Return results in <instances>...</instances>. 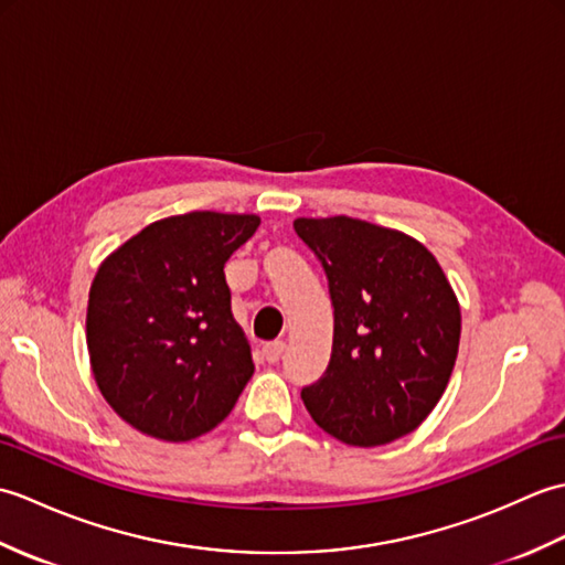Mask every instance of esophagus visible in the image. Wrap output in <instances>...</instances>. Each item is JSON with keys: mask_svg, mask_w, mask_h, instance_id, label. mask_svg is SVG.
I'll return each instance as SVG.
<instances>
[{"mask_svg": "<svg viewBox=\"0 0 565 565\" xmlns=\"http://www.w3.org/2000/svg\"><path fill=\"white\" fill-rule=\"evenodd\" d=\"M284 350H286V344H284L281 340H276V342L264 344V347H262V354H264V359H267L269 364H276V362H279V359H281Z\"/></svg>", "mask_w": 565, "mask_h": 565, "instance_id": "1", "label": "esophagus"}]
</instances>
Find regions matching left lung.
Here are the masks:
<instances>
[{"label": "left lung", "mask_w": 565, "mask_h": 565, "mask_svg": "<svg viewBox=\"0 0 565 565\" xmlns=\"http://www.w3.org/2000/svg\"><path fill=\"white\" fill-rule=\"evenodd\" d=\"M334 308L326 376L301 391L310 417L352 447L411 435L447 391L461 308L437 257L393 227L350 215L296 218Z\"/></svg>", "instance_id": "obj_1"}]
</instances>
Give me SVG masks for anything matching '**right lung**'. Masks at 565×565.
I'll return each instance as SVG.
<instances>
[{"label":"right lung","mask_w":565,"mask_h":565,"mask_svg":"<svg viewBox=\"0 0 565 565\" xmlns=\"http://www.w3.org/2000/svg\"><path fill=\"white\" fill-rule=\"evenodd\" d=\"M259 215L191 211L142 227L94 274L87 350L114 413L162 441L206 435L255 374L225 262Z\"/></svg>","instance_id":"1"}]
</instances>
